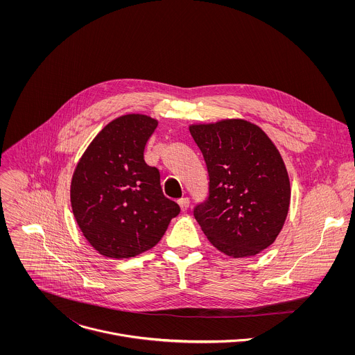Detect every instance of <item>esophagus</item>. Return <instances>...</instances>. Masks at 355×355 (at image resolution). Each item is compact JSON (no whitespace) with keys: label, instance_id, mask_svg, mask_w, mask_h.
<instances>
[{"label":"esophagus","instance_id":"esophagus-1","mask_svg":"<svg viewBox=\"0 0 355 355\" xmlns=\"http://www.w3.org/2000/svg\"><path fill=\"white\" fill-rule=\"evenodd\" d=\"M178 203H179L182 211H186V210L190 207V200H189V198H182Z\"/></svg>","mask_w":355,"mask_h":355}]
</instances>
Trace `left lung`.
Instances as JSON below:
<instances>
[{"label":"left lung","mask_w":355,"mask_h":355,"mask_svg":"<svg viewBox=\"0 0 355 355\" xmlns=\"http://www.w3.org/2000/svg\"><path fill=\"white\" fill-rule=\"evenodd\" d=\"M209 173V197L194 217L209 242L234 258L270 246L287 218L291 187L284 161L253 123L227 119L189 127Z\"/></svg>","instance_id":"left-lung-1"}]
</instances>
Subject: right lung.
Segmentation results:
<instances>
[{"mask_svg": "<svg viewBox=\"0 0 355 355\" xmlns=\"http://www.w3.org/2000/svg\"><path fill=\"white\" fill-rule=\"evenodd\" d=\"M158 121L131 113L106 124L80 157L71 182V206L87 242L107 258L154 248L179 205L164 197L159 172L145 162Z\"/></svg>", "mask_w": 355, "mask_h": 355, "instance_id": "1", "label": "right lung"}]
</instances>
